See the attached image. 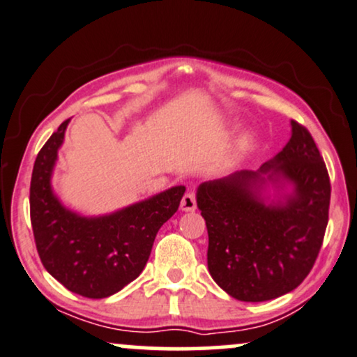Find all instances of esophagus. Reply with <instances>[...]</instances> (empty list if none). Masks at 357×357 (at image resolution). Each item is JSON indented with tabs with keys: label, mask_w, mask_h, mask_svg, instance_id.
<instances>
[{
	"label": "esophagus",
	"mask_w": 357,
	"mask_h": 357,
	"mask_svg": "<svg viewBox=\"0 0 357 357\" xmlns=\"http://www.w3.org/2000/svg\"><path fill=\"white\" fill-rule=\"evenodd\" d=\"M197 202H196V192L194 191H188L184 194V197L181 199V211L184 212H192L196 211Z\"/></svg>",
	"instance_id": "34e87169"
}]
</instances>
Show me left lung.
<instances>
[{"label":"left lung","mask_w":357,"mask_h":357,"mask_svg":"<svg viewBox=\"0 0 357 357\" xmlns=\"http://www.w3.org/2000/svg\"><path fill=\"white\" fill-rule=\"evenodd\" d=\"M292 137L258 171L202 183L197 207L207 225L212 279L236 301L264 302L302 284L328 225L330 176L310 132L292 121ZM293 186L266 203L268 183Z\"/></svg>","instance_id":"obj_1"}]
</instances>
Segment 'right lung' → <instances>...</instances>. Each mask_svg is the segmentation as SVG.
<instances>
[{"instance_id": "obj_1", "label": "right lung", "mask_w": 357, "mask_h": 357, "mask_svg": "<svg viewBox=\"0 0 357 357\" xmlns=\"http://www.w3.org/2000/svg\"><path fill=\"white\" fill-rule=\"evenodd\" d=\"M60 123L37 155L31 178V223L42 264L78 296L104 298L144 271L161 225L174 215L186 188L174 186L102 217H82L61 206L50 178L66 126Z\"/></svg>"}]
</instances>
